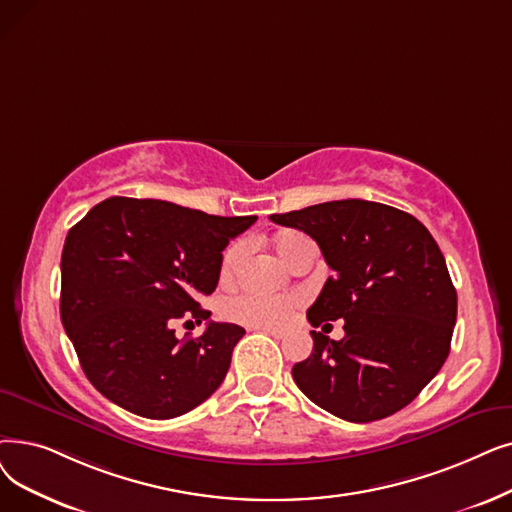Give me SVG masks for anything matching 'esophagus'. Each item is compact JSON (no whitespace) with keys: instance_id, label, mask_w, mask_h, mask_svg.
<instances>
[{"instance_id":"1","label":"esophagus","mask_w":512,"mask_h":512,"mask_svg":"<svg viewBox=\"0 0 512 512\" xmlns=\"http://www.w3.org/2000/svg\"><path fill=\"white\" fill-rule=\"evenodd\" d=\"M263 332H265V335L274 337V339H284V335H286L284 330H276V328H263Z\"/></svg>"}]
</instances>
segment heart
<instances>
[{
    "label": "heart",
    "instance_id": "1",
    "mask_svg": "<svg viewBox=\"0 0 512 512\" xmlns=\"http://www.w3.org/2000/svg\"><path fill=\"white\" fill-rule=\"evenodd\" d=\"M309 238L301 232H282L276 238V251L286 263H295L305 247H309ZM251 251L249 238H238L224 251L219 265L221 280H232L247 261ZM299 307V299L293 295H257V293H242L230 297L221 305L224 316L232 322L253 326V328H280L293 316V311Z\"/></svg>",
    "mask_w": 512,
    "mask_h": 512
}]
</instances>
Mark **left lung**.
I'll return each mask as SVG.
<instances>
[{"mask_svg":"<svg viewBox=\"0 0 512 512\" xmlns=\"http://www.w3.org/2000/svg\"><path fill=\"white\" fill-rule=\"evenodd\" d=\"M270 219L314 238L335 272L307 309L309 324L345 322L341 341L311 330L314 351L293 366L297 387L349 422L406 408L446 362L456 324V288L431 232L360 198Z\"/></svg>","mask_w":512,"mask_h":512,"instance_id":"obj_1","label":"left lung"}]
</instances>
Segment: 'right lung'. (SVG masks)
I'll list each match as a JSON object with an SVG mask.
<instances>
[{
	"instance_id": "right-lung-1",
	"label": "right lung",
	"mask_w": 512,
	"mask_h": 512,
	"mask_svg": "<svg viewBox=\"0 0 512 512\" xmlns=\"http://www.w3.org/2000/svg\"><path fill=\"white\" fill-rule=\"evenodd\" d=\"M255 215L219 217L154 198L113 196L69 230L60 318L90 383L144 418L190 412L226 379L244 328L201 307L219 280L221 251ZM180 317L201 338L174 337Z\"/></svg>"
}]
</instances>
